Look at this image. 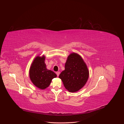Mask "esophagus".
<instances>
[{"instance_id": "esophagus-1", "label": "esophagus", "mask_w": 124, "mask_h": 124, "mask_svg": "<svg viewBox=\"0 0 124 124\" xmlns=\"http://www.w3.org/2000/svg\"><path fill=\"white\" fill-rule=\"evenodd\" d=\"M56 74H57V77H58V76H59V74H60V72H59V71H57V72H56Z\"/></svg>"}]
</instances>
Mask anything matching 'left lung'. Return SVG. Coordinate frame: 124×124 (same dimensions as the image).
I'll list each match as a JSON object with an SVG mask.
<instances>
[{
	"instance_id": "left-lung-1",
	"label": "left lung",
	"mask_w": 124,
	"mask_h": 124,
	"mask_svg": "<svg viewBox=\"0 0 124 124\" xmlns=\"http://www.w3.org/2000/svg\"><path fill=\"white\" fill-rule=\"evenodd\" d=\"M65 70L59 74L65 87L70 92H76L85 85L89 77V71L83 59L73 53L67 58Z\"/></svg>"
}]
</instances>
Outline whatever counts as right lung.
I'll return each mask as SVG.
<instances>
[{
  "mask_svg": "<svg viewBox=\"0 0 124 124\" xmlns=\"http://www.w3.org/2000/svg\"><path fill=\"white\" fill-rule=\"evenodd\" d=\"M45 58L44 55L42 57L37 56L29 70V77L32 83L41 89L48 87L52 79L57 77L53 71L46 69Z\"/></svg>",
  "mask_w": 124,
  "mask_h": 124,
  "instance_id": "1",
  "label": "right lung"
}]
</instances>
